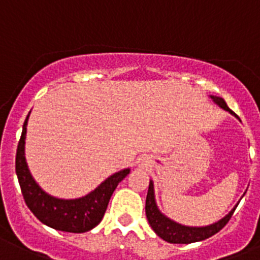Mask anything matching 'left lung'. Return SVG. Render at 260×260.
I'll list each match as a JSON object with an SVG mask.
<instances>
[{"label":"left lung","instance_id":"8db88e82","mask_svg":"<svg viewBox=\"0 0 260 260\" xmlns=\"http://www.w3.org/2000/svg\"><path fill=\"white\" fill-rule=\"evenodd\" d=\"M213 99L217 105H219L220 108L224 109V110L230 111L232 115L237 116L231 109L227 106L225 101L223 100L222 97L217 96H210ZM239 118V116H237ZM237 207V205H236ZM236 207L225 215L224 218H222L220 220H218L217 223H213L210 225H205V227H188V225H182L179 223H176L174 220L169 219L166 215L161 214L160 210L157 209L156 203H155V196H154V185H152V181H150L149 185V191H147L146 196V217L149 220L151 229L154 230L155 234L159 237H161L163 240H166L167 242H171V244H191V242H198L203 241V240L208 239V237L213 236L217 232H219L220 230L224 227L229 220L231 219L232 214H234Z\"/></svg>","mask_w":260,"mask_h":260}]
</instances>
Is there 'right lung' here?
I'll use <instances>...</instances> for the list:
<instances>
[{"label": "right lung", "mask_w": 260, "mask_h": 260, "mask_svg": "<svg viewBox=\"0 0 260 260\" xmlns=\"http://www.w3.org/2000/svg\"><path fill=\"white\" fill-rule=\"evenodd\" d=\"M29 114L23 124V132L18 144L15 159L16 176L26 207L43 224L48 225L51 229L73 232V234L89 231L101 222L114 190L119 182L124 179L125 176L129 173V169H123L110 176L99 187L83 198L64 200L48 195L33 179L24 156Z\"/></svg>", "instance_id": "obj_1"}]
</instances>
